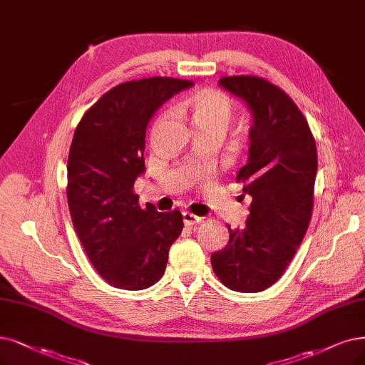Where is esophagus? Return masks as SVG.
<instances>
[{"instance_id":"obj_1","label":"esophagus","mask_w":365,"mask_h":365,"mask_svg":"<svg viewBox=\"0 0 365 365\" xmlns=\"http://www.w3.org/2000/svg\"><path fill=\"white\" fill-rule=\"evenodd\" d=\"M200 220H202V218L199 215H195V214L188 212V211L182 212V222H184L185 226H193V225L199 223Z\"/></svg>"}]
</instances>
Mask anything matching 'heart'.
<instances>
[{
    "label": "heart",
    "instance_id": "heart-1",
    "mask_svg": "<svg viewBox=\"0 0 365 365\" xmlns=\"http://www.w3.org/2000/svg\"><path fill=\"white\" fill-rule=\"evenodd\" d=\"M190 109L192 121L196 130L223 128L226 130L232 118V101L220 91H203L185 101Z\"/></svg>",
    "mask_w": 365,
    "mask_h": 365
}]
</instances>
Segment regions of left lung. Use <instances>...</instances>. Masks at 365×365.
<instances>
[{"mask_svg": "<svg viewBox=\"0 0 365 365\" xmlns=\"http://www.w3.org/2000/svg\"><path fill=\"white\" fill-rule=\"evenodd\" d=\"M218 85L252 113L249 160L237 175L252 197L242 229L211 255L220 282L237 292H262L283 275L307 232L317 173L314 138L305 116L279 86L256 76Z\"/></svg>", "mask_w": 365, "mask_h": 365, "instance_id": "1", "label": "left lung"}]
</instances>
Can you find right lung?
I'll return each mask as SVG.
<instances>
[{
  "label": "right lung",
  "instance_id": "1",
  "mask_svg": "<svg viewBox=\"0 0 365 365\" xmlns=\"http://www.w3.org/2000/svg\"><path fill=\"white\" fill-rule=\"evenodd\" d=\"M193 82L148 78L113 86L85 112L70 147L67 200L76 235L93 267L113 287L142 290L165 274L169 249L184 227L178 210L139 207L145 135L153 115Z\"/></svg>",
  "mask_w": 365,
  "mask_h": 365
}]
</instances>
